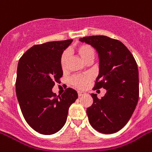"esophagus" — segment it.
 I'll return each mask as SVG.
<instances>
[{
  "label": "esophagus",
  "mask_w": 152,
  "mask_h": 152,
  "mask_svg": "<svg viewBox=\"0 0 152 152\" xmlns=\"http://www.w3.org/2000/svg\"><path fill=\"white\" fill-rule=\"evenodd\" d=\"M86 93L84 92V91H78V96H80H80H83V95H84Z\"/></svg>",
  "instance_id": "obj_1"
}]
</instances>
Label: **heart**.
<instances>
[{
	"label": "heart",
	"mask_w": 152,
	"mask_h": 152,
	"mask_svg": "<svg viewBox=\"0 0 152 152\" xmlns=\"http://www.w3.org/2000/svg\"><path fill=\"white\" fill-rule=\"evenodd\" d=\"M73 52L77 54L80 57L81 60L85 63L91 62L94 59L95 55V49L89 44L81 43L78 44L73 47L72 49ZM68 53L64 52L61 54V60H60V64L62 69L66 68L67 62H68ZM90 80V77L86 75H79L75 76L71 79L72 84L77 88H83L86 86V84Z\"/></svg>",
	"instance_id": "heart-1"
}]
</instances>
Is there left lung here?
I'll list each match as a JSON object with an SVG mask.
<instances>
[{
    "instance_id": "obj_1",
    "label": "left lung",
    "mask_w": 152,
    "mask_h": 152,
    "mask_svg": "<svg viewBox=\"0 0 152 152\" xmlns=\"http://www.w3.org/2000/svg\"><path fill=\"white\" fill-rule=\"evenodd\" d=\"M80 41L99 53V73L93 90L103 88L102 99L91 94L92 105L87 109L91 125L98 132H118L132 117L139 99V72L135 58L124 44L104 35L83 37Z\"/></svg>"
}]
</instances>
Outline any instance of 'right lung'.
<instances>
[{
  "label": "right lung",
  "mask_w": 152,
  "mask_h": 152,
  "mask_svg": "<svg viewBox=\"0 0 152 152\" xmlns=\"http://www.w3.org/2000/svg\"><path fill=\"white\" fill-rule=\"evenodd\" d=\"M72 39L33 46L20 57L17 67L15 92L23 118L36 132L51 135L61 129L69 109L78 98L67 88L58 97L52 91L63 76L60 60Z\"/></svg>",
  "instance_id": "obj_1"
}]
</instances>
